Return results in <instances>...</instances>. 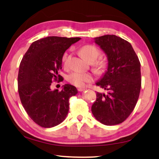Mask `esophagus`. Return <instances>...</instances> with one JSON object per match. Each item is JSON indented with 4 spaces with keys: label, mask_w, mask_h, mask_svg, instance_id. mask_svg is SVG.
Wrapping results in <instances>:
<instances>
[{
    "label": "esophagus",
    "mask_w": 159,
    "mask_h": 159,
    "mask_svg": "<svg viewBox=\"0 0 159 159\" xmlns=\"http://www.w3.org/2000/svg\"><path fill=\"white\" fill-rule=\"evenodd\" d=\"M85 90V88H78V90L79 91V92H82V91H84Z\"/></svg>",
    "instance_id": "esophagus-1"
}]
</instances>
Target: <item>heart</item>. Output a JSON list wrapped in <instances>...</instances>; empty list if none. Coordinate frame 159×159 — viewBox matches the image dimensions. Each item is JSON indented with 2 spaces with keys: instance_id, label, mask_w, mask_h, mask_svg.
Segmentation results:
<instances>
[{
  "instance_id": "1",
  "label": "heart",
  "mask_w": 159,
  "mask_h": 159,
  "mask_svg": "<svg viewBox=\"0 0 159 159\" xmlns=\"http://www.w3.org/2000/svg\"><path fill=\"white\" fill-rule=\"evenodd\" d=\"M80 55L83 58L88 61H94L98 59L100 52L96 47L92 45H85L80 49ZM69 55L67 53H64L62 57V61L64 66L68 65ZM106 62L104 60H99L94 64L95 68L99 72H102L106 68ZM66 79L71 84L77 87H82L86 83L91 82L93 80V76L90 73H83V72L74 71L69 74L66 77Z\"/></svg>"
}]
</instances>
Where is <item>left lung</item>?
<instances>
[{"mask_svg":"<svg viewBox=\"0 0 159 159\" xmlns=\"http://www.w3.org/2000/svg\"><path fill=\"white\" fill-rule=\"evenodd\" d=\"M94 40L108 60L107 69L96 85L108 93H97L91 111L102 124H119L130 116L139 98L140 62L131 44L121 38L105 35Z\"/></svg>","mask_w":159,"mask_h":159,"instance_id":"1","label":"left lung"}]
</instances>
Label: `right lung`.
<instances>
[{
  "label": "right lung",
  "mask_w": 159,
  "mask_h": 159,
  "mask_svg": "<svg viewBox=\"0 0 159 159\" xmlns=\"http://www.w3.org/2000/svg\"><path fill=\"white\" fill-rule=\"evenodd\" d=\"M80 38L48 36L32 43L21 61L18 92L25 111L34 121L43 128L56 126L69 112V99L76 95V87L65 84L62 90H52V80L61 79L64 53Z\"/></svg>",
  "instance_id": "obj_1"
}]
</instances>
